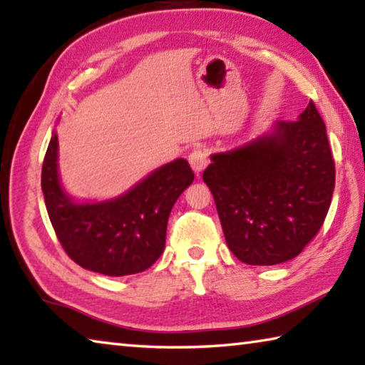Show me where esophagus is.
I'll return each mask as SVG.
<instances>
[{
  "label": "esophagus",
  "instance_id": "34e87169",
  "mask_svg": "<svg viewBox=\"0 0 365 365\" xmlns=\"http://www.w3.org/2000/svg\"><path fill=\"white\" fill-rule=\"evenodd\" d=\"M188 163L191 165V169H193L196 174H200L206 169V165L209 164V158H207V153L206 150H202V148H196L190 153L188 156Z\"/></svg>",
  "mask_w": 365,
  "mask_h": 365
}]
</instances>
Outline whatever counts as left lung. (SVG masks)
<instances>
[{"instance_id":"8db88e82","label":"left lung","mask_w":365,"mask_h":365,"mask_svg":"<svg viewBox=\"0 0 365 365\" xmlns=\"http://www.w3.org/2000/svg\"><path fill=\"white\" fill-rule=\"evenodd\" d=\"M202 180L211 190L227 246L240 261L274 265L316 237L335 190L325 123L309 101L298 120L242 148L215 153Z\"/></svg>"}]
</instances>
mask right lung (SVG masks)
<instances>
[{"instance_id":"add662e5","label":"right lung","mask_w":365,"mask_h":365,"mask_svg":"<svg viewBox=\"0 0 365 365\" xmlns=\"http://www.w3.org/2000/svg\"><path fill=\"white\" fill-rule=\"evenodd\" d=\"M193 180L190 164L180 158L114 200L78 205L61 187L56 132L41 169L46 211L67 256L80 267L109 277L138 274L158 261L165 248L169 214Z\"/></svg>"}]
</instances>
